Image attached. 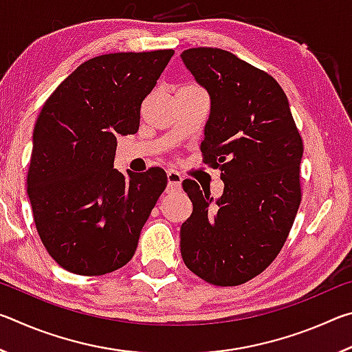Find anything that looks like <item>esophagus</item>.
Here are the masks:
<instances>
[{"label":"esophagus","mask_w":352,"mask_h":352,"mask_svg":"<svg viewBox=\"0 0 352 352\" xmlns=\"http://www.w3.org/2000/svg\"><path fill=\"white\" fill-rule=\"evenodd\" d=\"M182 182L183 177L178 174L175 170H169L168 172V189L169 190H177L182 188Z\"/></svg>","instance_id":"34e87169"}]
</instances>
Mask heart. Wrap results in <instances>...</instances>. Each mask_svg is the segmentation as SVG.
Returning a JSON list of instances; mask_svg holds the SVG:
<instances>
[{
    "label": "heart",
    "mask_w": 352,
    "mask_h": 352,
    "mask_svg": "<svg viewBox=\"0 0 352 352\" xmlns=\"http://www.w3.org/2000/svg\"><path fill=\"white\" fill-rule=\"evenodd\" d=\"M184 87H190V88H199V87H195V85H184Z\"/></svg>",
    "instance_id": "obj_1"
}]
</instances>
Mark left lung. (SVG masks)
<instances>
[{"mask_svg":"<svg viewBox=\"0 0 352 352\" xmlns=\"http://www.w3.org/2000/svg\"><path fill=\"white\" fill-rule=\"evenodd\" d=\"M182 58L211 96L200 151L220 169L223 194L184 180L192 214L182 225V258L204 281H250L281 252L301 204L302 140L273 77L219 47H190Z\"/></svg>","mask_w":352,"mask_h":352,"instance_id":"1","label":"left lung"}]
</instances>
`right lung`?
<instances>
[{"label":"right lung","mask_w":352,"mask_h":352,"mask_svg":"<svg viewBox=\"0 0 352 352\" xmlns=\"http://www.w3.org/2000/svg\"><path fill=\"white\" fill-rule=\"evenodd\" d=\"M172 56L158 50L90 58L43 104L28 195L40 239L62 269L99 276L133 258L168 177L160 168L129 177L113 169L116 138L138 132L142 100Z\"/></svg>","instance_id":"add662e5"}]
</instances>
